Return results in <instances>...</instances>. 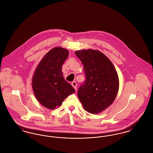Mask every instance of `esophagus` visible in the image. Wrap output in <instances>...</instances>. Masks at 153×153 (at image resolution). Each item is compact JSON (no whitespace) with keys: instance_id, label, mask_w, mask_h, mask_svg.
Instances as JSON below:
<instances>
[{"instance_id":"34e87169","label":"esophagus","mask_w":153,"mask_h":153,"mask_svg":"<svg viewBox=\"0 0 153 153\" xmlns=\"http://www.w3.org/2000/svg\"><path fill=\"white\" fill-rule=\"evenodd\" d=\"M72 85L73 87L75 89V90H77V83H76V81H73V82H72Z\"/></svg>"}]
</instances>
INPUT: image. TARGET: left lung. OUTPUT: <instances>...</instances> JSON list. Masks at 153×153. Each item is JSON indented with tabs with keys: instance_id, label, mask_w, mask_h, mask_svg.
<instances>
[{
	"instance_id": "obj_1",
	"label": "left lung",
	"mask_w": 153,
	"mask_h": 153,
	"mask_svg": "<svg viewBox=\"0 0 153 153\" xmlns=\"http://www.w3.org/2000/svg\"><path fill=\"white\" fill-rule=\"evenodd\" d=\"M83 64L85 81L78 89L79 99L88 112L98 114L114 101L119 89L117 71L103 53L92 49L76 51Z\"/></svg>"
}]
</instances>
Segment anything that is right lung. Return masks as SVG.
Returning <instances> with one entry per match:
<instances>
[{"instance_id":"1","label":"right lung","mask_w":153,"mask_h":153,"mask_svg":"<svg viewBox=\"0 0 153 153\" xmlns=\"http://www.w3.org/2000/svg\"><path fill=\"white\" fill-rule=\"evenodd\" d=\"M69 56L68 50L55 48L49 51L37 66L32 80L36 99L44 107L54 109L75 90L64 79L62 66Z\"/></svg>"}]
</instances>
